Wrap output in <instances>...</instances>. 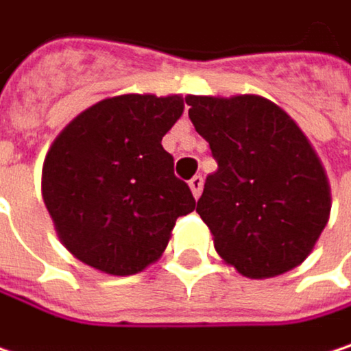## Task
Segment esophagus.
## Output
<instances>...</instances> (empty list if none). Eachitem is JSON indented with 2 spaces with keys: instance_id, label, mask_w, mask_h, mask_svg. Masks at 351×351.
Wrapping results in <instances>:
<instances>
[{
  "instance_id": "34e87169",
  "label": "esophagus",
  "mask_w": 351,
  "mask_h": 351,
  "mask_svg": "<svg viewBox=\"0 0 351 351\" xmlns=\"http://www.w3.org/2000/svg\"><path fill=\"white\" fill-rule=\"evenodd\" d=\"M188 184H190V190H192L194 198H198L202 194V188H204V178L202 176H194Z\"/></svg>"
}]
</instances>
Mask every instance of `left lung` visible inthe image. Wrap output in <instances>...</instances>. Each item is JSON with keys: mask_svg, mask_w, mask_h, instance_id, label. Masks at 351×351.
Masks as SVG:
<instances>
[{"mask_svg": "<svg viewBox=\"0 0 351 351\" xmlns=\"http://www.w3.org/2000/svg\"><path fill=\"white\" fill-rule=\"evenodd\" d=\"M190 120L219 165L196 213L215 247L247 278L306 260L327 225V176L296 122L260 95H188Z\"/></svg>", "mask_w": 351, "mask_h": 351, "instance_id": "1", "label": "left lung"}]
</instances>
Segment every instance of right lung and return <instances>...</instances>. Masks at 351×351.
I'll use <instances>...</instances> for the list:
<instances>
[{
    "mask_svg": "<svg viewBox=\"0 0 351 351\" xmlns=\"http://www.w3.org/2000/svg\"><path fill=\"white\" fill-rule=\"evenodd\" d=\"M180 95L126 93L71 120L43 167V198L61 243L84 263L130 276L157 262L180 217L196 208L161 138Z\"/></svg>",
    "mask_w": 351,
    "mask_h": 351,
    "instance_id": "obj_1",
    "label": "right lung"
}]
</instances>
